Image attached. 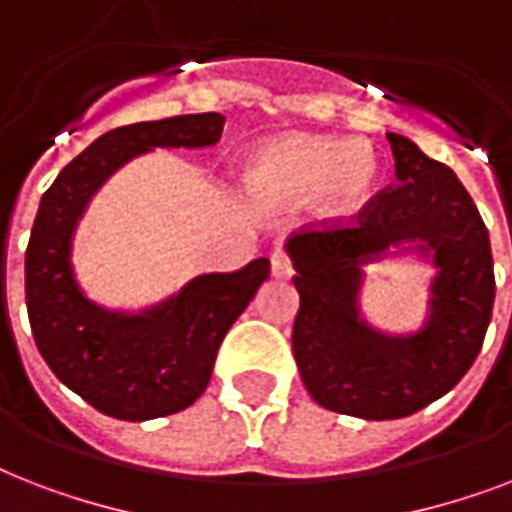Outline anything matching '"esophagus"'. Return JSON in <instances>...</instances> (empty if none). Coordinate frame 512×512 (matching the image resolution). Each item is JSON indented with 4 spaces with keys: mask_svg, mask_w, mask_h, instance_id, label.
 <instances>
[{
    "mask_svg": "<svg viewBox=\"0 0 512 512\" xmlns=\"http://www.w3.org/2000/svg\"><path fill=\"white\" fill-rule=\"evenodd\" d=\"M271 273L276 279H289L292 276V263H289V257L281 249H276L271 255Z\"/></svg>",
    "mask_w": 512,
    "mask_h": 512,
    "instance_id": "obj_1",
    "label": "esophagus"
}]
</instances>
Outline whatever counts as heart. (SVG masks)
<instances>
[{"mask_svg":"<svg viewBox=\"0 0 512 512\" xmlns=\"http://www.w3.org/2000/svg\"><path fill=\"white\" fill-rule=\"evenodd\" d=\"M380 180V159L369 143H348L332 135L289 132L255 148L244 162V188L268 207L313 201L327 220H348L361 212Z\"/></svg>","mask_w":512,"mask_h":512,"instance_id":"1","label":"heart"}]
</instances>
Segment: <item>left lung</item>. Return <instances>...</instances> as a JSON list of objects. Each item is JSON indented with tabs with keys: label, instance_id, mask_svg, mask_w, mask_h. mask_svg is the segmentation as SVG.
Returning <instances> with one entry per match:
<instances>
[{
	"label": "left lung",
	"instance_id": "left-lung-1",
	"mask_svg": "<svg viewBox=\"0 0 512 512\" xmlns=\"http://www.w3.org/2000/svg\"><path fill=\"white\" fill-rule=\"evenodd\" d=\"M388 140L398 185L358 225L284 244L300 295V377L316 404L361 420H401L446 396L476 361L494 308L489 231L460 177L404 135ZM382 259L434 268L420 328L388 333L365 319V265Z\"/></svg>",
	"mask_w": 512,
	"mask_h": 512
}]
</instances>
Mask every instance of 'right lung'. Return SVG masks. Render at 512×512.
Listing matches in <instances>:
<instances>
[{
	"mask_svg": "<svg viewBox=\"0 0 512 512\" xmlns=\"http://www.w3.org/2000/svg\"><path fill=\"white\" fill-rule=\"evenodd\" d=\"M225 116L185 114L100 135L66 164L39 201L26 249V308L55 377L98 412L143 422L183 412L207 390L217 348L271 273L257 257L233 273H199L159 303L108 308L74 271L79 220L124 164L154 148H212Z\"/></svg>",
	"mask_w": 512,
	"mask_h": 512,
	"instance_id": "obj_1",
	"label": "right lung"
}]
</instances>
